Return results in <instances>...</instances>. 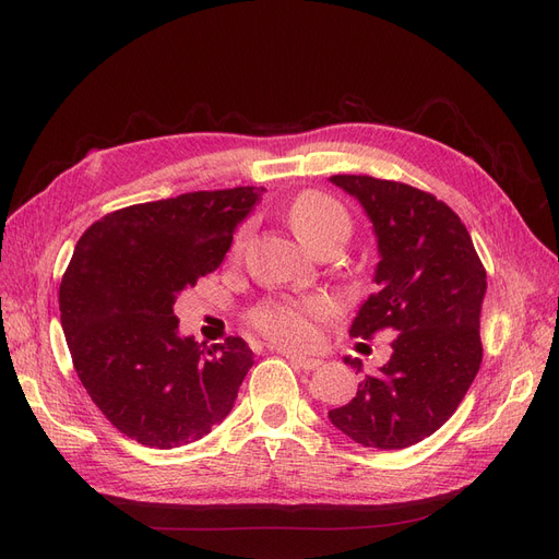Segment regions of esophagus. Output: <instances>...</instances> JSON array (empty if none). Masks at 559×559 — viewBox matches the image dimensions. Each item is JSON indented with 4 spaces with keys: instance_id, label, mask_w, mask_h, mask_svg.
<instances>
[{
    "instance_id": "obj_1",
    "label": "esophagus",
    "mask_w": 559,
    "mask_h": 559,
    "mask_svg": "<svg viewBox=\"0 0 559 559\" xmlns=\"http://www.w3.org/2000/svg\"><path fill=\"white\" fill-rule=\"evenodd\" d=\"M287 361H293L295 366L304 368V370H316L322 361L320 359H313V357H301V355H295V353H283Z\"/></svg>"
}]
</instances>
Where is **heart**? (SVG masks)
Returning <instances> with one entry per match:
<instances>
[{"instance_id":"heart-1","label":"heart","mask_w":559,"mask_h":559,"mask_svg":"<svg viewBox=\"0 0 559 559\" xmlns=\"http://www.w3.org/2000/svg\"><path fill=\"white\" fill-rule=\"evenodd\" d=\"M287 218L295 227L297 237L311 248L322 237L332 233H349V216L343 206L324 193L306 191L297 195L287 210ZM241 230L233 243V253H239L246 241ZM332 313V304L322 297L306 301H269L255 308L251 322L266 338L281 345L304 347L318 341V320Z\"/></svg>"}]
</instances>
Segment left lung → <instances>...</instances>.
Instances as JSON below:
<instances>
[{
    "instance_id": "1",
    "label": "left lung",
    "mask_w": 559,
    "mask_h": 559,
    "mask_svg": "<svg viewBox=\"0 0 559 559\" xmlns=\"http://www.w3.org/2000/svg\"><path fill=\"white\" fill-rule=\"evenodd\" d=\"M329 179L359 200L378 237V290L349 334L399 332L389 361L329 419L364 447L405 449L456 412L479 373L486 269L459 214L436 195L368 175ZM345 364L361 370L359 359Z\"/></svg>"
}]
</instances>
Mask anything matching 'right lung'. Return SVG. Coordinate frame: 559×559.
<instances>
[{"label": "right lung", "mask_w": 559, "mask_h": 559, "mask_svg": "<svg viewBox=\"0 0 559 559\" xmlns=\"http://www.w3.org/2000/svg\"><path fill=\"white\" fill-rule=\"evenodd\" d=\"M260 191L237 186L131 204L75 243L59 285L75 373L106 419L144 447L206 436L230 415L253 366L239 336L212 347L179 336L173 306L223 262Z\"/></svg>", "instance_id": "add662e5"}]
</instances>
